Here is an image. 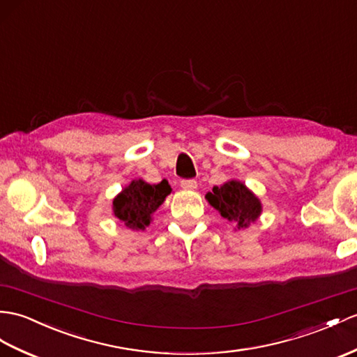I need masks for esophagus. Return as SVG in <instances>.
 I'll use <instances>...</instances> for the list:
<instances>
[{"instance_id": "1", "label": "esophagus", "mask_w": 357, "mask_h": 357, "mask_svg": "<svg viewBox=\"0 0 357 357\" xmlns=\"http://www.w3.org/2000/svg\"><path fill=\"white\" fill-rule=\"evenodd\" d=\"M181 188L186 189V190H195L197 189V181L195 180H181Z\"/></svg>"}]
</instances>
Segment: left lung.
I'll use <instances>...</instances> for the list:
<instances>
[{"label":"left lung","mask_w":357,"mask_h":357,"mask_svg":"<svg viewBox=\"0 0 357 357\" xmlns=\"http://www.w3.org/2000/svg\"><path fill=\"white\" fill-rule=\"evenodd\" d=\"M206 199L221 213L222 218L236 222L238 229H247L262 213L260 199L238 180H230L222 186H213Z\"/></svg>","instance_id":"8db88e82"}]
</instances>
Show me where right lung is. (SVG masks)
<instances>
[{
    "label": "right lung",
    "instance_id": "obj_1",
    "mask_svg": "<svg viewBox=\"0 0 357 357\" xmlns=\"http://www.w3.org/2000/svg\"><path fill=\"white\" fill-rule=\"evenodd\" d=\"M167 180L150 185L142 178L133 180L113 198V215L132 230H145L151 222V215L171 194Z\"/></svg>",
    "mask_w": 357,
    "mask_h": 357
}]
</instances>
